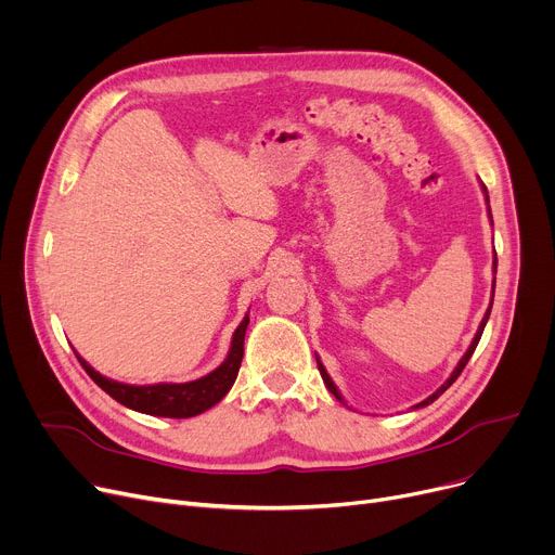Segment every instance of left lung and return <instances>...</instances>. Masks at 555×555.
Instances as JSON below:
<instances>
[{
	"label": "left lung",
	"mask_w": 555,
	"mask_h": 555,
	"mask_svg": "<svg viewBox=\"0 0 555 555\" xmlns=\"http://www.w3.org/2000/svg\"><path fill=\"white\" fill-rule=\"evenodd\" d=\"M480 186H482V193H485V202H487V216H489V220H491V224H493V218H491V206H489V193H487V186L480 182ZM495 271H498V258H495V248H493V284H491V302H489V307H487V311H485V318L480 320V326H478V331H476V335H474V339H472V345H468V349L464 351V356L460 358V362L455 364V369L451 371V375L444 379V385L440 387V389H436L429 398L426 400H422V402H417V404H413L411 409H422V406H429L431 402H436L451 385L453 382L457 379V375L462 373V369L466 366V362L472 360V356H474V351H476V347H478V343H480V337H482V331H485V326H487V320H489V315H491V305H493V295H495ZM315 360H318V369H320V375H322V379H324V385H326V389L343 402V404H347V400L343 398V393H339V389L335 387V382L331 379V375L326 373V369H324V364H322V360L318 358V353H315ZM349 406V404H347ZM351 409V406H349Z\"/></svg>",
	"instance_id": "obj_1"
}]
</instances>
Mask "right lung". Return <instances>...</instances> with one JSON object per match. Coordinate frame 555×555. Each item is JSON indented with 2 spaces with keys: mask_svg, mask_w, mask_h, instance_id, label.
Here are the masks:
<instances>
[{
  "mask_svg": "<svg viewBox=\"0 0 555 555\" xmlns=\"http://www.w3.org/2000/svg\"><path fill=\"white\" fill-rule=\"evenodd\" d=\"M248 326V313L235 328L231 337V347L224 362L210 373L191 379V382H157V385H124V382L111 379L95 371L75 349L79 364L91 375L95 385L106 391L113 400L146 415L157 417H193L210 406H216L233 387L237 377L242 356H244V333Z\"/></svg>",
  "mask_w": 555,
  "mask_h": 555,
  "instance_id": "obj_1",
  "label": "right lung"
}]
</instances>
